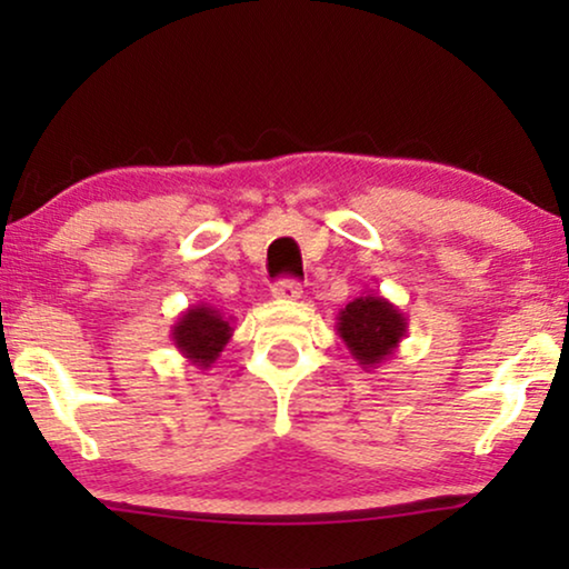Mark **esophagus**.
Returning a JSON list of instances; mask_svg holds the SVG:
<instances>
[{
	"instance_id": "esophagus-1",
	"label": "esophagus",
	"mask_w": 569,
	"mask_h": 569,
	"mask_svg": "<svg viewBox=\"0 0 569 569\" xmlns=\"http://www.w3.org/2000/svg\"><path fill=\"white\" fill-rule=\"evenodd\" d=\"M300 295H302V287L298 282H292V279H282V282L271 287V298L277 300H298Z\"/></svg>"
}]
</instances>
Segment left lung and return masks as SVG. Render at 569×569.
Listing matches in <instances>:
<instances>
[{
  "instance_id": "obj_1",
  "label": "left lung",
  "mask_w": 569,
  "mask_h": 569,
  "mask_svg": "<svg viewBox=\"0 0 569 569\" xmlns=\"http://www.w3.org/2000/svg\"><path fill=\"white\" fill-rule=\"evenodd\" d=\"M409 331V318L380 292H365L337 316V333L362 370L391 360Z\"/></svg>"
}]
</instances>
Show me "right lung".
I'll use <instances>...</instances> for the list:
<instances>
[{
    "label": "right lung",
    "mask_w": 569,
    "mask_h": 569,
    "mask_svg": "<svg viewBox=\"0 0 569 569\" xmlns=\"http://www.w3.org/2000/svg\"><path fill=\"white\" fill-rule=\"evenodd\" d=\"M232 318H224L220 310L199 302V306L186 308L178 321L170 326V341L191 365L199 370H209L217 357L232 337Z\"/></svg>",
    "instance_id": "right-lung-1"
}]
</instances>
